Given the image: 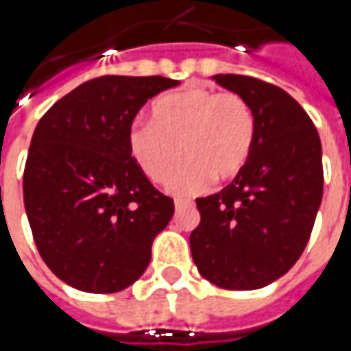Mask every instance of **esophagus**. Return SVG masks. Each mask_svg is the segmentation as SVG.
<instances>
[{
	"mask_svg": "<svg viewBox=\"0 0 351 351\" xmlns=\"http://www.w3.org/2000/svg\"><path fill=\"white\" fill-rule=\"evenodd\" d=\"M176 210H181V208H189V206H193L191 200H183V198H176Z\"/></svg>",
	"mask_w": 351,
	"mask_h": 351,
	"instance_id": "34e87169",
	"label": "esophagus"
}]
</instances>
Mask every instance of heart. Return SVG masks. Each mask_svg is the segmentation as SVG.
<instances>
[{
	"mask_svg": "<svg viewBox=\"0 0 351 351\" xmlns=\"http://www.w3.org/2000/svg\"><path fill=\"white\" fill-rule=\"evenodd\" d=\"M255 113L236 92L185 86L151 104V124L134 123L126 143L134 162L155 183H164L183 160L189 162L170 181L176 195H196L213 178H236L255 143Z\"/></svg>",
	"mask_w": 351,
	"mask_h": 351,
	"instance_id": "b5f03b06",
	"label": "heart"
}]
</instances>
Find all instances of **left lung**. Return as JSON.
Returning a JSON list of instances; mask_svg holds the SVG:
<instances>
[{
  "instance_id": "left-lung-1",
  "label": "left lung",
  "mask_w": 351,
  "mask_h": 351,
  "mask_svg": "<svg viewBox=\"0 0 351 351\" xmlns=\"http://www.w3.org/2000/svg\"><path fill=\"white\" fill-rule=\"evenodd\" d=\"M255 113V143L230 185L196 198L191 232L198 272L217 287L259 289L289 270L306 247L323 196L322 141L299 101L250 75H215Z\"/></svg>"
}]
</instances>
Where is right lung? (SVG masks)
Segmentation results:
<instances>
[{"instance_id":"obj_1","label":"right lung","mask_w":351,"mask_h":351,"mask_svg":"<svg viewBox=\"0 0 351 351\" xmlns=\"http://www.w3.org/2000/svg\"><path fill=\"white\" fill-rule=\"evenodd\" d=\"M176 84L162 75L96 77L37 123L24 206L41 259L71 287L117 293L145 272L173 200L134 162L126 134L141 106Z\"/></svg>"}]
</instances>
